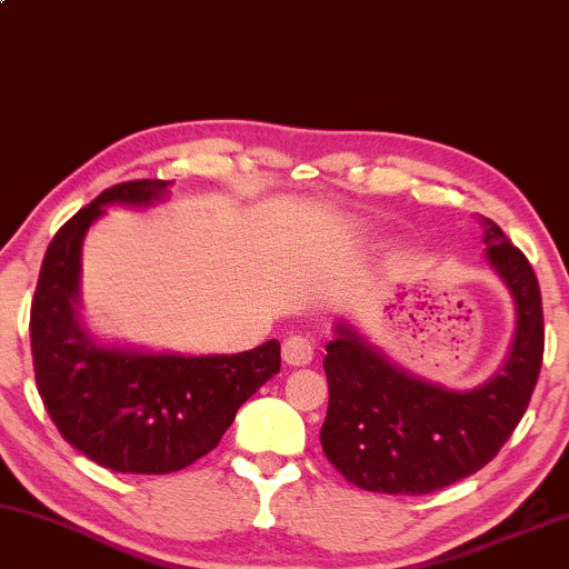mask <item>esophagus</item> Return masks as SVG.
Segmentation results:
<instances>
[{"instance_id":"obj_1","label":"esophagus","mask_w":569,"mask_h":569,"mask_svg":"<svg viewBox=\"0 0 569 569\" xmlns=\"http://www.w3.org/2000/svg\"><path fill=\"white\" fill-rule=\"evenodd\" d=\"M282 358H284V363H290V366H308L312 361V343L302 336L287 338L282 346Z\"/></svg>"}]
</instances>
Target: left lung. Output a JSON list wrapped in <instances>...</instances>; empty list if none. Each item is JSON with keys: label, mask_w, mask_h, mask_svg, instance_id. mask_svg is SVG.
Wrapping results in <instances>:
<instances>
[{"label": "left lung", "mask_w": 569, "mask_h": 569, "mask_svg": "<svg viewBox=\"0 0 569 569\" xmlns=\"http://www.w3.org/2000/svg\"><path fill=\"white\" fill-rule=\"evenodd\" d=\"M486 259L511 292L517 328L501 369L473 389H448L407 371L338 318L326 346V458L363 491L432 493L478 473L527 412L545 353L537 274L491 218L478 216Z\"/></svg>", "instance_id": "8db88e82"}]
</instances>
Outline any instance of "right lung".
Returning a JSON list of instances; mask_svg holds the SVG:
<instances>
[{
    "label": "right lung",
    "instance_id": "add662e5",
    "mask_svg": "<svg viewBox=\"0 0 569 569\" xmlns=\"http://www.w3.org/2000/svg\"><path fill=\"white\" fill-rule=\"evenodd\" d=\"M168 180L113 186L52 236L30 310L34 381L58 432L117 473L162 476L211 452L239 407L279 373V340L231 356L103 343L81 318V249L109 206L152 208Z\"/></svg>",
    "mask_w": 569,
    "mask_h": 569
}]
</instances>
